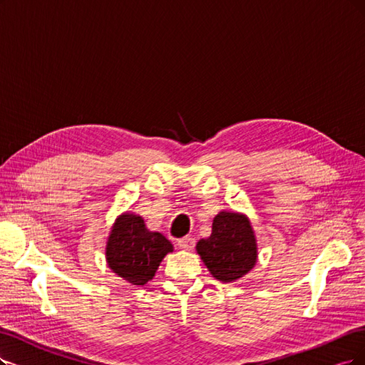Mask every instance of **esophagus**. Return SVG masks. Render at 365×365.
Instances as JSON below:
<instances>
[{
  "label": "esophagus",
  "instance_id": "1",
  "mask_svg": "<svg viewBox=\"0 0 365 365\" xmlns=\"http://www.w3.org/2000/svg\"><path fill=\"white\" fill-rule=\"evenodd\" d=\"M178 245L183 250H192L194 245H195V239H192L191 236H185V237H180L178 240Z\"/></svg>",
  "mask_w": 365,
  "mask_h": 365
}]
</instances>
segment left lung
Returning a JSON list of instances; mask_svg holds the SVG:
<instances>
[{
	"label": "left lung",
	"instance_id": "1",
	"mask_svg": "<svg viewBox=\"0 0 365 365\" xmlns=\"http://www.w3.org/2000/svg\"><path fill=\"white\" fill-rule=\"evenodd\" d=\"M210 274L232 282L248 274L257 260V245L250 221L244 215L221 212L213 220L212 235L197 244Z\"/></svg>",
	"mask_w": 365,
	"mask_h": 365
}]
</instances>
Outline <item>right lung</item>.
<instances>
[{
  "label": "right lung",
  "mask_w": 365,
  "mask_h": 365,
  "mask_svg": "<svg viewBox=\"0 0 365 365\" xmlns=\"http://www.w3.org/2000/svg\"><path fill=\"white\" fill-rule=\"evenodd\" d=\"M170 251L173 245L165 236L148 232L141 217L126 213L113 227L106 244V260L117 275L135 286H144Z\"/></svg>",
  "instance_id": "1"
}]
</instances>
